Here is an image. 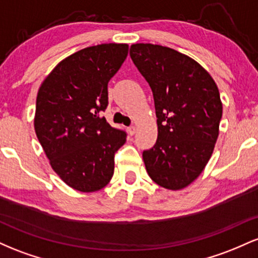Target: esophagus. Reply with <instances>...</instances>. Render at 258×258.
<instances>
[{
  "label": "esophagus",
  "mask_w": 258,
  "mask_h": 258,
  "mask_svg": "<svg viewBox=\"0 0 258 258\" xmlns=\"http://www.w3.org/2000/svg\"><path fill=\"white\" fill-rule=\"evenodd\" d=\"M127 132H128L130 136H133L136 133V127L135 126H130L128 128H127Z\"/></svg>",
  "instance_id": "esophagus-1"
}]
</instances>
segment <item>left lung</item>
Returning a JSON list of instances; mask_svg holds the SVG:
<instances>
[{"instance_id": "obj_1", "label": "left lung", "mask_w": 258, "mask_h": 258, "mask_svg": "<svg viewBox=\"0 0 258 258\" xmlns=\"http://www.w3.org/2000/svg\"><path fill=\"white\" fill-rule=\"evenodd\" d=\"M130 55L153 91L158 139L144 150L147 172L171 190L185 188L211 158L220 133L217 85L201 65L168 47L136 43Z\"/></svg>"}]
</instances>
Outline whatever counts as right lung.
<instances>
[{"label": "right lung", "instance_id": "1", "mask_svg": "<svg viewBox=\"0 0 258 258\" xmlns=\"http://www.w3.org/2000/svg\"><path fill=\"white\" fill-rule=\"evenodd\" d=\"M128 44L103 43L63 59L43 80L34 126L54 172L82 193L110 182L115 153L126 132L100 117L108 106V82L127 57Z\"/></svg>", "mask_w": 258, "mask_h": 258}]
</instances>
